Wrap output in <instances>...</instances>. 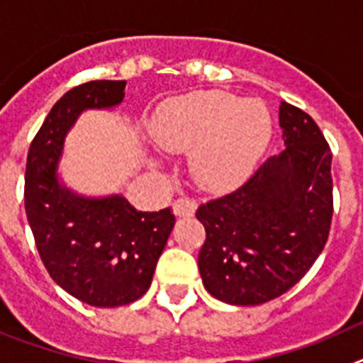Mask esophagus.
Segmentation results:
<instances>
[{"instance_id":"34e87169","label":"esophagus","mask_w":363,"mask_h":363,"mask_svg":"<svg viewBox=\"0 0 363 363\" xmlns=\"http://www.w3.org/2000/svg\"><path fill=\"white\" fill-rule=\"evenodd\" d=\"M197 210V202L194 199H188V197H179L177 201L174 202V211L175 215L179 217H191Z\"/></svg>"}]
</instances>
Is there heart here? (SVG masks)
Returning <instances> with one entry per match:
<instances>
[{
  "label": "heart",
  "instance_id": "b5f03b06",
  "mask_svg": "<svg viewBox=\"0 0 363 363\" xmlns=\"http://www.w3.org/2000/svg\"><path fill=\"white\" fill-rule=\"evenodd\" d=\"M161 148L191 153L199 184L222 191L240 184L266 150L271 116L257 99L222 90L194 92L164 103L152 123Z\"/></svg>",
  "mask_w": 363,
  "mask_h": 363
}]
</instances>
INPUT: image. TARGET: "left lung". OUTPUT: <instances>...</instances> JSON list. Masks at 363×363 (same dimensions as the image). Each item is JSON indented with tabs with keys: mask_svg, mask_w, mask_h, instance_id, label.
Listing matches in <instances>:
<instances>
[{
	"mask_svg": "<svg viewBox=\"0 0 363 363\" xmlns=\"http://www.w3.org/2000/svg\"><path fill=\"white\" fill-rule=\"evenodd\" d=\"M284 150L244 184L199 206V271L215 298L259 306L289 291L328 242L333 153L309 113L280 103Z\"/></svg>",
	"mask_w": 363,
	"mask_h": 363,
	"instance_id": "8db88e82",
	"label": "left lung"
}]
</instances>
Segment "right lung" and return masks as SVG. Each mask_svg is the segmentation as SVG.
Masks as SVG:
<instances>
[{
  "label": "right lung",
  "mask_w": 363,
  "mask_h": 363,
  "mask_svg": "<svg viewBox=\"0 0 363 363\" xmlns=\"http://www.w3.org/2000/svg\"><path fill=\"white\" fill-rule=\"evenodd\" d=\"M125 86L126 81H88L68 90L32 139L25 169V211L48 275L96 308L125 306L148 291L175 224L172 208L137 211L119 195L77 197L55 177L77 116L119 104Z\"/></svg>",
  "instance_id": "add662e5"
}]
</instances>
